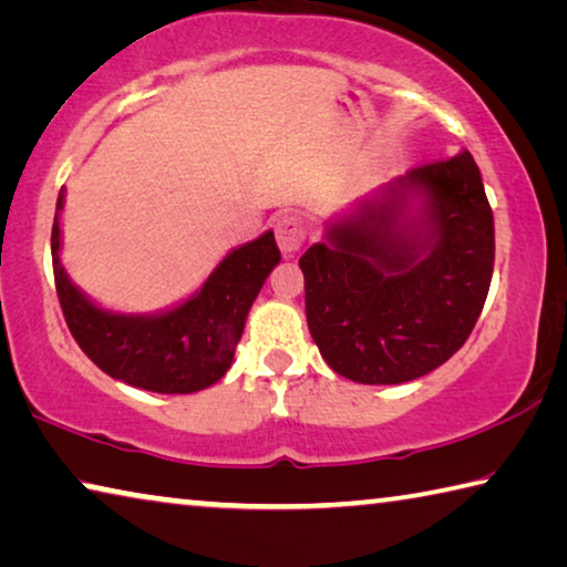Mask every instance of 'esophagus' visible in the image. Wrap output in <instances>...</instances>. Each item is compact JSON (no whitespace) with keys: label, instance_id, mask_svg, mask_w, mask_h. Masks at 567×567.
<instances>
[{"label":"esophagus","instance_id":"1","mask_svg":"<svg viewBox=\"0 0 567 567\" xmlns=\"http://www.w3.org/2000/svg\"><path fill=\"white\" fill-rule=\"evenodd\" d=\"M306 240V226L299 216H284L276 223V244L281 248L284 256H293L296 250L303 246Z\"/></svg>","mask_w":567,"mask_h":567}]
</instances>
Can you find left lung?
I'll return each mask as SVG.
<instances>
[{"label": "left lung", "instance_id": "1", "mask_svg": "<svg viewBox=\"0 0 567 567\" xmlns=\"http://www.w3.org/2000/svg\"><path fill=\"white\" fill-rule=\"evenodd\" d=\"M299 266L309 331L337 374H430L465 344L493 281L495 220L477 163L462 151L412 168L331 223Z\"/></svg>", "mask_w": 567, "mask_h": 567}]
</instances>
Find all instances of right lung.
<instances>
[{
    "label": "right lung",
    "instance_id": "1",
    "mask_svg": "<svg viewBox=\"0 0 567 567\" xmlns=\"http://www.w3.org/2000/svg\"><path fill=\"white\" fill-rule=\"evenodd\" d=\"M62 203L64 188L52 223V268L64 321L80 349L105 374L147 392L193 394L216 384L234 361L250 303L281 261L271 230L230 250L188 301L165 313L133 317L100 309L64 274Z\"/></svg>",
    "mask_w": 567,
    "mask_h": 567
}]
</instances>
